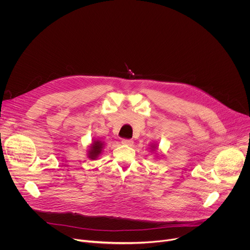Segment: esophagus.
<instances>
[{"label": "esophagus", "mask_w": 250, "mask_h": 250, "mask_svg": "<svg viewBox=\"0 0 250 250\" xmlns=\"http://www.w3.org/2000/svg\"><path fill=\"white\" fill-rule=\"evenodd\" d=\"M122 144L124 146H131L133 145V140L131 139H123L122 140Z\"/></svg>", "instance_id": "obj_1"}]
</instances>
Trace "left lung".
<instances>
[{
    "instance_id": "obj_1",
    "label": "left lung",
    "mask_w": 250,
    "mask_h": 250,
    "mask_svg": "<svg viewBox=\"0 0 250 250\" xmlns=\"http://www.w3.org/2000/svg\"><path fill=\"white\" fill-rule=\"evenodd\" d=\"M157 147H158V146H157L156 144H152V145H150V150H151V151H153V152L157 149Z\"/></svg>"
}]
</instances>
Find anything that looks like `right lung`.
<instances>
[{
  "label": "right lung",
  "mask_w": 250,
  "mask_h": 250,
  "mask_svg": "<svg viewBox=\"0 0 250 250\" xmlns=\"http://www.w3.org/2000/svg\"><path fill=\"white\" fill-rule=\"evenodd\" d=\"M104 147V142L101 139H93L91 145L89 146V149H88V158L92 159V160H97L98 157L101 155L103 149Z\"/></svg>",
  "instance_id": "right-lung-1"
}]
</instances>
